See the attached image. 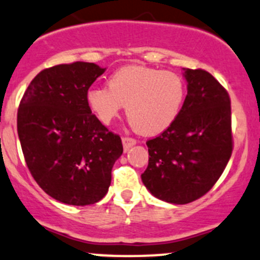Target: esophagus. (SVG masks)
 Masks as SVG:
<instances>
[{
    "mask_svg": "<svg viewBox=\"0 0 260 260\" xmlns=\"http://www.w3.org/2000/svg\"><path fill=\"white\" fill-rule=\"evenodd\" d=\"M135 144H136L135 139L129 138V136H122V146H124L125 151H127V150H129L131 146H134Z\"/></svg>",
    "mask_w": 260,
    "mask_h": 260,
    "instance_id": "34e87169",
    "label": "esophagus"
}]
</instances>
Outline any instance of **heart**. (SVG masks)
Here are the masks:
<instances>
[{"label": "heart", "instance_id": "obj_1", "mask_svg": "<svg viewBox=\"0 0 260 260\" xmlns=\"http://www.w3.org/2000/svg\"><path fill=\"white\" fill-rule=\"evenodd\" d=\"M183 99L180 75L144 66L119 68L109 78L108 88L91 86L85 95L89 110L103 124H110L126 105L130 124L142 135H157L171 126Z\"/></svg>", "mask_w": 260, "mask_h": 260}]
</instances>
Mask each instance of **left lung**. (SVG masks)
Listing matches in <instances>:
<instances>
[{"instance_id": "obj_1", "label": "left lung", "mask_w": 260, "mask_h": 260, "mask_svg": "<svg viewBox=\"0 0 260 260\" xmlns=\"http://www.w3.org/2000/svg\"><path fill=\"white\" fill-rule=\"evenodd\" d=\"M187 95L174 124L147 140L149 165L141 180L158 200L193 202L218 181L232 151L231 99L203 69H185Z\"/></svg>"}]
</instances>
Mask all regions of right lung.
Returning a JSON list of instances; mask_svg holds the SVG:
<instances>
[{"mask_svg": "<svg viewBox=\"0 0 260 260\" xmlns=\"http://www.w3.org/2000/svg\"><path fill=\"white\" fill-rule=\"evenodd\" d=\"M104 72L86 62L43 69L19 103L17 131L27 167L47 194L67 205L99 202L122 153L120 136L85 102L86 91Z\"/></svg>", "mask_w": 260, "mask_h": 260, "instance_id": "right-lung-1", "label": "right lung"}]
</instances>
